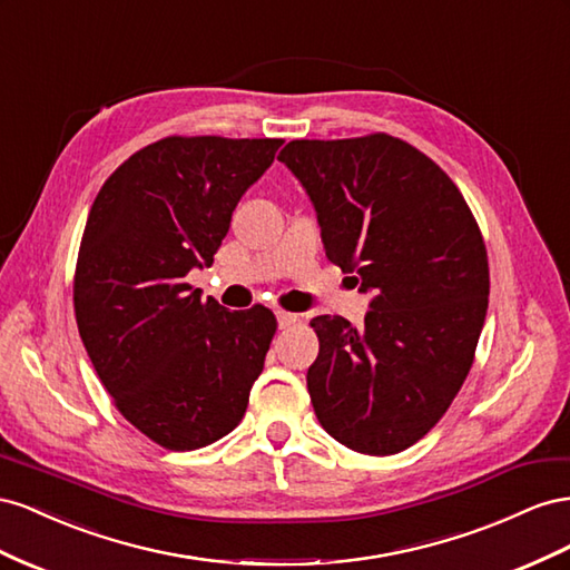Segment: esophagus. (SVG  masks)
Wrapping results in <instances>:
<instances>
[{"label":"esophagus","instance_id":"obj_1","mask_svg":"<svg viewBox=\"0 0 570 570\" xmlns=\"http://www.w3.org/2000/svg\"><path fill=\"white\" fill-rule=\"evenodd\" d=\"M276 322H279V330H286V327H291V324L298 322V315L279 311V313H276Z\"/></svg>","mask_w":570,"mask_h":570}]
</instances>
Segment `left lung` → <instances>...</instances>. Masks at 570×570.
Instances as JSON below:
<instances>
[{
	"label": "left lung",
	"mask_w": 570,
	"mask_h": 570,
	"mask_svg": "<svg viewBox=\"0 0 570 570\" xmlns=\"http://www.w3.org/2000/svg\"><path fill=\"white\" fill-rule=\"evenodd\" d=\"M279 161L311 195L327 257L375 294L361 332L336 315L311 322L315 415L353 451L399 453L436 425L473 365L490 298L480 226L456 184L394 136L291 140Z\"/></svg>",
	"instance_id": "obj_1"
}]
</instances>
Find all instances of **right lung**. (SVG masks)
Returning a JSON list of instances; mask_svg holds the SVG:
<instances>
[{
  "instance_id": "1",
  "label": "right lung",
  "mask_w": 570,
  "mask_h": 570,
  "mask_svg": "<svg viewBox=\"0 0 570 570\" xmlns=\"http://www.w3.org/2000/svg\"><path fill=\"white\" fill-rule=\"evenodd\" d=\"M279 138L169 136L97 193L80 238L78 334L119 413L155 444L193 451L246 415L276 332L263 305L229 313L186 284L209 267Z\"/></svg>"
}]
</instances>
